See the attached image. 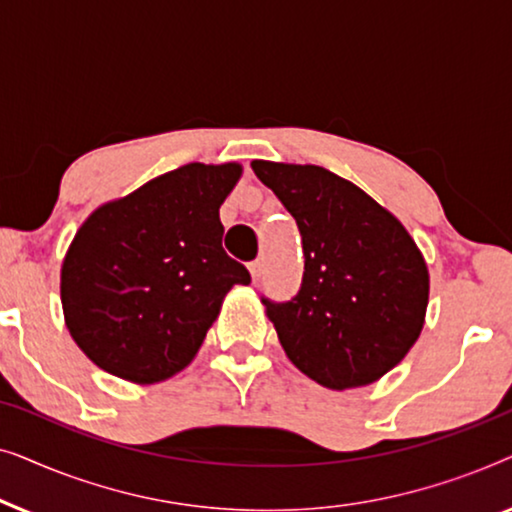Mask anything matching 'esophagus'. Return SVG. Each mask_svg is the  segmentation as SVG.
<instances>
[{
	"instance_id": "esophagus-1",
	"label": "esophagus",
	"mask_w": 512,
	"mask_h": 512,
	"mask_svg": "<svg viewBox=\"0 0 512 512\" xmlns=\"http://www.w3.org/2000/svg\"><path fill=\"white\" fill-rule=\"evenodd\" d=\"M249 272H251V279H254V282H258V277H261V272H263V263L261 261H251L249 263Z\"/></svg>"
}]
</instances>
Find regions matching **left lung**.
<instances>
[{"label": "left lung", "instance_id": "left-lung-1", "mask_svg": "<svg viewBox=\"0 0 512 512\" xmlns=\"http://www.w3.org/2000/svg\"><path fill=\"white\" fill-rule=\"evenodd\" d=\"M303 237L305 272L286 303L263 298L286 356L321 387L380 380L415 345L429 270L403 223L352 181L319 165L254 160Z\"/></svg>", "mask_w": 512, "mask_h": 512}]
</instances>
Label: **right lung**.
<instances>
[{
	"label": "right lung",
	"instance_id": "right-lung-1",
	"mask_svg": "<svg viewBox=\"0 0 512 512\" xmlns=\"http://www.w3.org/2000/svg\"><path fill=\"white\" fill-rule=\"evenodd\" d=\"M242 165L188 163L97 207L60 272L65 324L95 366L135 384L184 370L242 263L221 247L219 207Z\"/></svg>",
	"mask_w": 512,
	"mask_h": 512
}]
</instances>
